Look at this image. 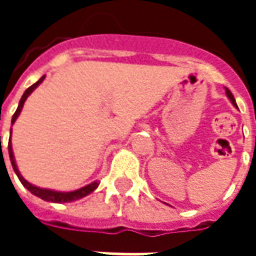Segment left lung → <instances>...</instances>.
Listing matches in <instances>:
<instances>
[{"label":"left lung","instance_id":"1","mask_svg":"<svg viewBox=\"0 0 256 256\" xmlns=\"http://www.w3.org/2000/svg\"><path fill=\"white\" fill-rule=\"evenodd\" d=\"M225 93H226V97H228V98H229V100H230L232 104H233V106H236V108H237L236 100H234V97H233V94H232V93H230V90H229V89H226V88H225Z\"/></svg>","mask_w":256,"mask_h":256}]
</instances>
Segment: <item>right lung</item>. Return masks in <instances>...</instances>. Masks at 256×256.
<instances>
[{
	"instance_id": "obj_1",
	"label": "right lung",
	"mask_w": 256,
	"mask_h": 256,
	"mask_svg": "<svg viewBox=\"0 0 256 256\" xmlns=\"http://www.w3.org/2000/svg\"><path fill=\"white\" fill-rule=\"evenodd\" d=\"M44 79H45V75L40 78V80H36V84H31L28 89L26 90L23 96H22V98L19 101V106H18V110L14 114V116H12V124L16 122V119L19 118L20 112L23 110V106H24L26 100H27V97L34 92V90L40 86V84L44 82ZM10 134H12V128H10ZM8 150H9V159H10V163H12V167H14V172H16V176L20 180V182L23 184V186L26 189H28L32 194H36V198H42V200H45V202H50V203H70V202H75V200H79V198H84V196H88L92 192H94L97 186H98V181H93L89 185H86V186H82V188L76 189V190H71V192H60V190H53V189H46V188H40V186H36V185H32L30 184L27 180H24V177L20 174L19 168H18V164H16V160H14V150H12V142H10V140H9L8 142Z\"/></svg>"
}]
</instances>
